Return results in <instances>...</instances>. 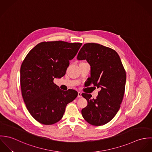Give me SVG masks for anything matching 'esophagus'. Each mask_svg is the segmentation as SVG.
<instances>
[{
	"label": "esophagus",
	"instance_id": "obj_1",
	"mask_svg": "<svg viewBox=\"0 0 152 152\" xmlns=\"http://www.w3.org/2000/svg\"><path fill=\"white\" fill-rule=\"evenodd\" d=\"M78 98H81L82 97V95H81V92H78Z\"/></svg>",
	"mask_w": 152,
	"mask_h": 152
}]
</instances>
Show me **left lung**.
<instances>
[{
  "label": "left lung",
  "instance_id": "left-lung-1",
  "mask_svg": "<svg viewBox=\"0 0 152 152\" xmlns=\"http://www.w3.org/2000/svg\"><path fill=\"white\" fill-rule=\"evenodd\" d=\"M77 59L86 60L91 66L88 80L101 88L98 96L83 93L88 105L81 110L84 119L94 126H101L110 121L121 107L126 80L125 68L118 54L113 49L99 44H85Z\"/></svg>",
  "mask_w": 152,
  "mask_h": 152
}]
</instances>
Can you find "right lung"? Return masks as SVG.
Returning <instances> with one entry per match:
<instances>
[{
	"instance_id": "obj_1",
	"label": "right lung",
	"mask_w": 152,
	"mask_h": 152,
	"mask_svg": "<svg viewBox=\"0 0 152 152\" xmlns=\"http://www.w3.org/2000/svg\"><path fill=\"white\" fill-rule=\"evenodd\" d=\"M82 43L63 41L42 42L27 54L20 68L22 94L26 108L39 123L52 125L63 118L66 105L78 92L64 91L53 82L65 74Z\"/></svg>"
}]
</instances>
